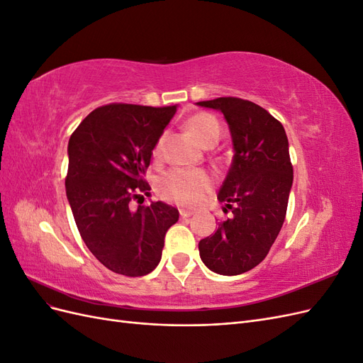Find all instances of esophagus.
<instances>
[{
  "mask_svg": "<svg viewBox=\"0 0 363 363\" xmlns=\"http://www.w3.org/2000/svg\"><path fill=\"white\" fill-rule=\"evenodd\" d=\"M194 215V212L192 211H186V208H180V216L183 218V219H186V218H191Z\"/></svg>",
  "mask_w": 363,
  "mask_h": 363,
  "instance_id": "1",
  "label": "esophagus"
}]
</instances>
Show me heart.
Here are the masks:
<instances>
[{
    "mask_svg": "<svg viewBox=\"0 0 363 363\" xmlns=\"http://www.w3.org/2000/svg\"><path fill=\"white\" fill-rule=\"evenodd\" d=\"M184 125L191 136L204 148L211 144H216L219 136H221V127H219L218 119L211 113H195L186 119ZM163 138H160L156 142L155 148H152V157L155 159L160 156ZM211 184L212 180L204 171L172 169L159 180L157 191L164 200L174 201L182 206H194L211 189Z\"/></svg>",
    "mask_w": 363,
    "mask_h": 363,
    "instance_id": "obj_1",
    "label": "heart"
}]
</instances>
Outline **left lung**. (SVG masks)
<instances>
[{
    "label": "left lung",
    "instance_id": "left-lung-1",
    "mask_svg": "<svg viewBox=\"0 0 363 363\" xmlns=\"http://www.w3.org/2000/svg\"><path fill=\"white\" fill-rule=\"evenodd\" d=\"M196 104L224 115L235 150L218 194L228 216L200 240V257L216 274L238 276L267 257L284 223L294 180L289 142L280 121L248 100L221 96Z\"/></svg>",
    "mask_w": 363,
    "mask_h": 363
}]
</instances>
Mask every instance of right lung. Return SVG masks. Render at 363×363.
Masks as SVG:
<instances>
[{
	"instance_id": "right-lung-1",
	"label": "right lung",
	"mask_w": 363,
	"mask_h": 363,
	"mask_svg": "<svg viewBox=\"0 0 363 363\" xmlns=\"http://www.w3.org/2000/svg\"><path fill=\"white\" fill-rule=\"evenodd\" d=\"M175 111L106 104L69 138L65 186L77 228L106 268L127 277L147 276L159 265L164 235L179 221L177 208L162 201L130 208L151 189L144 175Z\"/></svg>"
}]
</instances>
